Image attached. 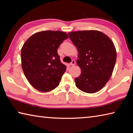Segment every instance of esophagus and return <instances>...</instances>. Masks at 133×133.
I'll list each match as a JSON object with an SVG mask.
<instances>
[{"instance_id": "obj_1", "label": "esophagus", "mask_w": 133, "mask_h": 133, "mask_svg": "<svg viewBox=\"0 0 133 133\" xmlns=\"http://www.w3.org/2000/svg\"><path fill=\"white\" fill-rule=\"evenodd\" d=\"M75 64H76V62H75V60H72L71 62L70 63V66H75Z\"/></svg>"}]
</instances>
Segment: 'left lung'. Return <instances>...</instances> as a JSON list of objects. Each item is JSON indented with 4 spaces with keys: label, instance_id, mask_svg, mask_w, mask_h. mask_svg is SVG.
<instances>
[{
    "label": "left lung",
    "instance_id": "obj_1",
    "mask_svg": "<svg viewBox=\"0 0 133 133\" xmlns=\"http://www.w3.org/2000/svg\"><path fill=\"white\" fill-rule=\"evenodd\" d=\"M68 35L78 50L77 63L82 70L75 78L76 85L85 93H96L109 80L115 66L117 53L113 42L97 30L72 31Z\"/></svg>",
    "mask_w": 133,
    "mask_h": 133
}]
</instances>
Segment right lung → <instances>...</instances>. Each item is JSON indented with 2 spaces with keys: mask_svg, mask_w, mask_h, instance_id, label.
I'll list each match as a JSON object with an SVG mask.
<instances>
[{
  "mask_svg": "<svg viewBox=\"0 0 133 133\" xmlns=\"http://www.w3.org/2000/svg\"><path fill=\"white\" fill-rule=\"evenodd\" d=\"M69 37L60 31H42L31 36L21 50L22 69L35 89L47 92L56 88L66 70L57 49Z\"/></svg>",
  "mask_w": 133,
  "mask_h": 133,
  "instance_id": "right-lung-1",
  "label": "right lung"
}]
</instances>
